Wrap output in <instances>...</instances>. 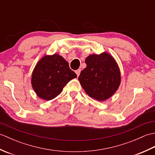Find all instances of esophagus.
<instances>
[{
	"label": "esophagus",
	"instance_id": "esophagus-1",
	"mask_svg": "<svg viewBox=\"0 0 155 155\" xmlns=\"http://www.w3.org/2000/svg\"><path fill=\"white\" fill-rule=\"evenodd\" d=\"M75 72H76V74H77V77H78V76H79V74H80V73H81V69H78V70L75 71Z\"/></svg>",
	"mask_w": 155,
	"mask_h": 155
}]
</instances>
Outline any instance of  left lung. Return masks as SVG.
<instances>
[{"mask_svg": "<svg viewBox=\"0 0 155 155\" xmlns=\"http://www.w3.org/2000/svg\"><path fill=\"white\" fill-rule=\"evenodd\" d=\"M87 67L78 77L86 93L98 101H104L116 93L120 84V69L114 58L107 52L91 54Z\"/></svg>", "mask_w": 155, "mask_h": 155, "instance_id": "obj_1", "label": "left lung"}]
</instances>
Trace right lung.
Listing matches in <instances>:
<instances>
[{
	"instance_id": "right-lung-1",
	"label": "right lung",
	"mask_w": 155,
	"mask_h": 155,
	"mask_svg": "<svg viewBox=\"0 0 155 155\" xmlns=\"http://www.w3.org/2000/svg\"><path fill=\"white\" fill-rule=\"evenodd\" d=\"M76 77L77 74L62 56L46 55L36 64L31 84L39 98L50 101L57 97L65 85Z\"/></svg>"
}]
</instances>
